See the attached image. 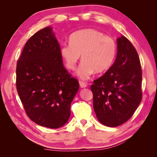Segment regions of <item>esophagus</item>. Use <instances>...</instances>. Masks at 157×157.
I'll list each match as a JSON object with an SVG mask.
<instances>
[{"label": "esophagus", "instance_id": "34e87169", "mask_svg": "<svg viewBox=\"0 0 157 157\" xmlns=\"http://www.w3.org/2000/svg\"><path fill=\"white\" fill-rule=\"evenodd\" d=\"M79 86H80L81 88H85V87L87 86V84H86V82L79 81Z\"/></svg>", "mask_w": 157, "mask_h": 157}]
</instances>
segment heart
Instances as JSON below:
<instances>
[{"instance_id": "b5f03b06", "label": "heart", "mask_w": 157, "mask_h": 157, "mask_svg": "<svg viewBox=\"0 0 157 157\" xmlns=\"http://www.w3.org/2000/svg\"><path fill=\"white\" fill-rule=\"evenodd\" d=\"M69 41L70 44L60 47V55L70 70L75 68L82 55V62L76 73L82 79H89L95 71L97 73L105 72L116 59L115 40L94 29L75 32L71 35Z\"/></svg>"}]
</instances>
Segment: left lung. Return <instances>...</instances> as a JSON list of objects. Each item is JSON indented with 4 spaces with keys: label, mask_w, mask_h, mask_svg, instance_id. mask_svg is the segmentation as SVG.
<instances>
[{
    "label": "left lung",
    "mask_w": 157,
    "mask_h": 157,
    "mask_svg": "<svg viewBox=\"0 0 157 157\" xmlns=\"http://www.w3.org/2000/svg\"><path fill=\"white\" fill-rule=\"evenodd\" d=\"M141 82L139 55L131 42L121 36L117 39L115 62L91 86L98 120L111 127L128 121L141 101Z\"/></svg>",
    "instance_id": "left-lung-1"
}]
</instances>
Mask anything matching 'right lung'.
I'll return each instance as SVG.
<instances>
[{
  "instance_id": "right-lung-1",
  "label": "right lung",
  "mask_w": 157,
  "mask_h": 157,
  "mask_svg": "<svg viewBox=\"0 0 157 157\" xmlns=\"http://www.w3.org/2000/svg\"><path fill=\"white\" fill-rule=\"evenodd\" d=\"M59 50L48 26L26 42L17 66V89L26 113L39 125L52 129L67 123L79 86L63 67Z\"/></svg>"
}]
</instances>
